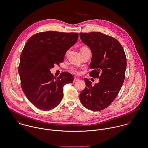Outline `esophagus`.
Returning <instances> with one entry per match:
<instances>
[{
  "label": "esophagus",
  "instance_id": "obj_1",
  "mask_svg": "<svg viewBox=\"0 0 148 148\" xmlns=\"http://www.w3.org/2000/svg\"><path fill=\"white\" fill-rule=\"evenodd\" d=\"M78 80H79V79H78L77 77H74V79H73V81L74 82H76V81Z\"/></svg>",
  "mask_w": 148,
  "mask_h": 148
}]
</instances>
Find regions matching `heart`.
I'll return each instance as SVG.
<instances>
[{"instance_id":"1","label":"heart","mask_w":148,"mask_h":148,"mask_svg":"<svg viewBox=\"0 0 148 148\" xmlns=\"http://www.w3.org/2000/svg\"><path fill=\"white\" fill-rule=\"evenodd\" d=\"M71 71L72 73H75V74H76V75H78L80 73V71L79 69L76 67H72L71 68Z\"/></svg>"}]
</instances>
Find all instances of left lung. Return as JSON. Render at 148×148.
<instances>
[{"instance_id":"obj_1","label":"left lung","mask_w":148,"mask_h":148,"mask_svg":"<svg viewBox=\"0 0 148 148\" xmlns=\"http://www.w3.org/2000/svg\"><path fill=\"white\" fill-rule=\"evenodd\" d=\"M80 37L92 53L90 68L93 70L89 75L99 79L92 86L91 81L84 79L86 87L80 100L89 110H102L110 105L121 89L127 66L125 54L118 40L101 32L80 33Z\"/></svg>"}]
</instances>
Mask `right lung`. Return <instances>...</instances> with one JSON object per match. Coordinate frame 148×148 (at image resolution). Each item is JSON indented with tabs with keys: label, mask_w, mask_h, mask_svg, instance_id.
<instances>
[{
	"label": "right lung",
	"mask_w": 148,
	"mask_h": 148,
	"mask_svg": "<svg viewBox=\"0 0 148 148\" xmlns=\"http://www.w3.org/2000/svg\"><path fill=\"white\" fill-rule=\"evenodd\" d=\"M78 37L77 33L47 31L37 33L27 41L18 71L22 89L36 108L47 111L56 107L63 98L64 85L73 82L71 73L62 72L56 78L50 69L63 62Z\"/></svg>",
	"instance_id": "obj_1"
}]
</instances>
